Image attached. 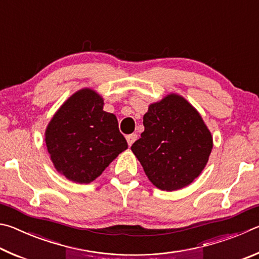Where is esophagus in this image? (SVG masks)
Wrapping results in <instances>:
<instances>
[{
	"label": "esophagus",
	"mask_w": 259,
	"mask_h": 259,
	"mask_svg": "<svg viewBox=\"0 0 259 259\" xmlns=\"http://www.w3.org/2000/svg\"><path fill=\"white\" fill-rule=\"evenodd\" d=\"M137 137H138V136L136 135V134H131V135L126 136V142H128V145L129 146L133 145V144L136 142V140H137Z\"/></svg>",
	"instance_id": "obj_1"
}]
</instances>
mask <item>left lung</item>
Listing matches in <instances>:
<instances>
[{"label": "left lung", "instance_id": "obj_1", "mask_svg": "<svg viewBox=\"0 0 259 259\" xmlns=\"http://www.w3.org/2000/svg\"><path fill=\"white\" fill-rule=\"evenodd\" d=\"M143 123L145 130L131 151L153 185L171 192L199 177L211 153L212 137L185 98L170 94L151 104Z\"/></svg>", "mask_w": 259, "mask_h": 259}]
</instances>
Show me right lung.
Here are the masks:
<instances>
[{
    "label": "right lung",
    "mask_w": 259,
    "mask_h": 259,
    "mask_svg": "<svg viewBox=\"0 0 259 259\" xmlns=\"http://www.w3.org/2000/svg\"><path fill=\"white\" fill-rule=\"evenodd\" d=\"M96 91L82 89L56 112L46 130V144L57 171L69 181L89 184L128 148L116 116L105 112Z\"/></svg>",
    "instance_id": "1"
}]
</instances>
